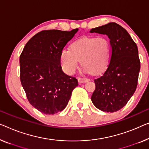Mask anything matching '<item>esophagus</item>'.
Returning <instances> with one entry per match:
<instances>
[{"label":"esophagus","instance_id":"obj_1","mask_svg":"<svg viewBox=\"0 0 149 149\" xmlns=\"http://www.w3.org/2000/svg\"><path fill=\"white\" fill-rule=\"evenodd\" d=\"M88 81H90V79L85 78V77H78V82L80 84L85 83V82H87Z\"/></svg>","mask_w":149,"mask_h":149}]
</instances>
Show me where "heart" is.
Returning a JSON list of instances; mask_svg holds the SVG:
<instances>
[{"instance_id":"b5f03b06","label":"heart","mask_w":149,"mask_h":149,"mask_svg":"<svg viewBox=\"0 0 149 149\" xmlns=\"http://www.w3.org/2000/svg\"><path fill=\"white\" fill-rule=\"evenodd\" d=\"M110 53V41L106 37H83L74 42L70 49L60 54L62 69L68 74H74L81 61L84 72L100 74L107 67Z\"/></svg>"}]
</instances>
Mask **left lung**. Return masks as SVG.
Wrapping results in <instances>:
<instances>
[{"mask_svg": "<svg viewBox=\"0 0 149 149\" xmlns=\"http://www.w3.org/2000/svg\"><path fill=\"white\" fill-rule=\"evenodd\" d=\"M90 33L108 35L111 46L109 64L94 79L96 89L91 100L99 110L116 112L127 104L136 89L141 69L138 47L125 29L116 23L92 29Z\"/></svg>", "mask_w": 149, "mask_h": 149, "instance_id": "1", "label": "left lung"}]
</instances>
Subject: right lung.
I'll return each mask as SVG.
<instances>
[{
    "instance_id": "right-lung-1",
    "label": "right lung",
    "mask_w": 149,
    "mask_h": 149,
    "mask_svg": "<svg viewBox=\"0 0 149 149\" xmlns=\"http://www.w3.org/2000/svg\"><path fill=\"white\" fill-rule=\"evenodd\" d=\"M77 31H42L26 43L20 55L22 86L29 103L43 114L63 110L78 85L75 77L64 74L60 61L61 51Z\"/></svg>"
}]
</instances>
